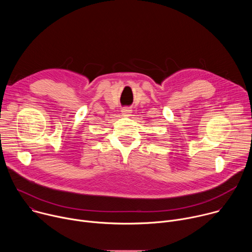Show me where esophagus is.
<instances>
[{
	"instance_id": "34e87169",
	"label": "esophagus",
	"mask_w": 252,
	"mask_h": 252,
	"mask_svg": "<svg viewBox=\"0 0 252 252\" xmlns=\"http://www.w3.org/2000/svg\"><path fill=\"white\" fill-rule=\"evenodd\" d=\"M123 115H126V116H129L131 114V110L129 109V107H125V109L122 111Z\"/></svg>"
}]
</instances>
